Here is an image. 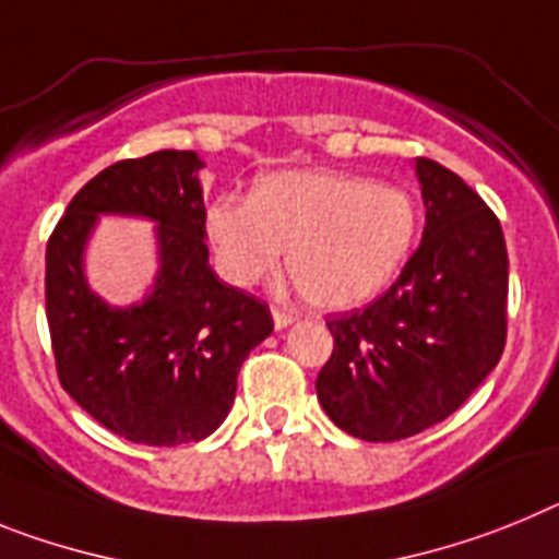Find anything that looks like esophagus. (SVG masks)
<instances>
[{"label":"esophagus","instance_id":"1","mask_svg":"<svg viewBox=\"0 0 559 559\" xmlns=\"http://www.w3.org/2000/svg\"><path fill=\"white\" fill-rule=\"evenodd\" d=\"M273 320H275V329H286V326H293L295 314L293 312H284V309H273Z\"/></svg>","mask_w":559,"mask_h":559}]
</instances>
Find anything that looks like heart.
<instances>
[{
    "mask_svg": "<svg viewBox=\"0 0 559 559\" xmlns=\"http://www.w3.org/2000/svg\"><path fill=\"white\" fill-rule=\"evenodd\" d=\"M416 202L388 182L323 168H286L255 179L250 199H216L205 213L216 266L252 286L289 273L320 309H357L385 289L416 241Z\"/></svg>",
    "mask_w": 559,
    "mask_h": 559,
    "instance_id": "heart-1",
    "label": "heart"
}]
</instances>
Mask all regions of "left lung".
<instances>
[{
  "label": "left lung",
  "mask_w": 559,
  "mask_h": 559,
  "mask_svg": "<svg viewBox=\"0 0 559 559\" xmlns=\"http://www.w3.org/2000/svg\"><path fill=\"white\" fill-rule=\"evenodd\" d=\"M425 233L396 284L329 323L318 373L329 419L362 441H400L455 414L507 343L509 259L501 222L444 165H414Z\"/></svg>",
  "instance_id": "1"
}]
</instances>
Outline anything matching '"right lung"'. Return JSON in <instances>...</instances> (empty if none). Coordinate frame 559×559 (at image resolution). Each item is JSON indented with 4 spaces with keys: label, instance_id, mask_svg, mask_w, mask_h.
I'll return each instance as SVG.
<instances>
[{
    "label": "right lung",
    "instance_id": "add662e5",
    "mask_svg": "<svg viewBox=\"0 0 559 559\" xmlns=\"http://www.w3.org/2000/svg\"><path fill=\"white\" fill-rule=\"evenodd\" d=\"M197 152L123 159L72 197L47 241V323L58 380L95 421L148 448L211 436L230 414L236 377L273 332L266 304L207 264ZM100 215L155 225L158 273L143 299L109 305L85 275Z\"/></svg>",
    "mask_w": 559,
    "mask_h": 559
}]
</instances>
